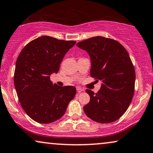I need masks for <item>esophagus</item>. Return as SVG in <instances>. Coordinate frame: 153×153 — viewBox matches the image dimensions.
Segmentation results:
<instances>
[{"label":"esophagus","instance_id":"34e87169","mask_svg":"<svg viewBox=\"0 0 153 153\" xmlns=\"http://www.w3.org/2000/svg\"><path fill=\"white\" fill-rule=\"evenodd\" d=\"M76 90H77V92H78V93H80V92H83V91H84V90H83L82 88H80V87H77Z\"/></svg>","mask_w":153,"mask_h":153}]
</instances>
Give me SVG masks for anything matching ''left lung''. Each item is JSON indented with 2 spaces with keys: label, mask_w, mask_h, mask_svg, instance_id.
Segmentation results:
<instances>
[{
  "label": "left lung",
  "mask_w": 153,
  "mask_h": 153,
  "mask_svg": "<svg viewBox=\"0 0 153 153\" xmlns=\"http://www.w3.org/2000/svg\"><path fill=\"white\" fill-rule=\"evenodd\" d=\"M76 45L90 56L91 76L102 82L97 94L86 90L90 100L83 107L85 113L98 123L117 121L128 108L134 93L136 73L128 52L118 42L101 36Z\"/></svg>",
  "instance_id": "obj_1"
}]
</instances>
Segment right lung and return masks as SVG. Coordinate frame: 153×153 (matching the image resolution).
Returning <instances> with one entry per match:
<instances>
[{
    "instance_id": "1",
    "label": "right lung",
    "mask_w": 153,
    "mask_h": 153,
    "mask_svg": "<svg viewBox=\"0 0 153 153\" xmlns=\"http://www.w3.org/2000/svg\"><path fill=\"white\" fill-rule=\"evenodd\" d=\"M75 43L43 36L27 44L19 54L15 88L22 109L36 122L50 123L59 119L75 97L74 86L53 85L50 75L59 72L63 57Z\"/></svg>"
}]
</instances>
